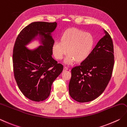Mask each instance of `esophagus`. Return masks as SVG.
Instances as JSON below:
<instances>
[{"label": "esophagus", "mask_w": 127, "mask_h": 127, "mask_svg": "<svg viewBox=\"0 0 127 127\" xmlns=\"http://www.w3.org/2000/svg\"><path fill=\"white\" fill-rule=\"evenodd\" d=\"M68 69V68L67 66H64V69H63V70H64V71H65V70H67Z\"/></svg>", "instance_id": "1"}]
</instances>
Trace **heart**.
Returning <instances> with one entry per match:
<instances>
[{
  "label": "heart",
  "mask_w": 127,
  "mask_h": 127,
  "mask_svg": "<svg viewBox=\"0 0 127 127\" xmlns=\"http://www.w3.org/2000/svg\"><path fill=\"white\" fill-rule=\"evenodd\" d=\"M94 45L93 35L77 29H69L63 32L61 41H56L52 46L54 57L61 60L68 52L65 63L73 64L76 61L83 62L90 55Z\"/></svg>",
  "instance_id": "b5f03b06"
}]
</instances>
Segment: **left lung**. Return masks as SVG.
I'll list each match as a JSON object with an SVG mask.
<instances>
[{
  "label": "left lung",
  "mask_w": 127,
  "mask_h": 127,
  "mask_svg": "<svg viewBox=\"0 0 127 127\" xmlns=\"http://www.w3.org/2000/svg\"><path fill=\"white\" fill-rule=\"evenodd\" d=\"M113 41L105 31L90 55L72 68L69 84V95L79 102H87L101 95L112 75L115 63Z\"/></svg>",
  "instance_id": "left-lung-1"
}]
</instances>
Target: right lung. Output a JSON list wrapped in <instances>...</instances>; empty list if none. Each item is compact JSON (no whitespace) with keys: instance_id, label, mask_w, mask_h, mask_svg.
Listing matches in <instances>:
<instances>
[{"instance_id":"1","label":"right lung","mask_w":127,"mask_h":127,"mask_svg":"<svg viewBox=\"0 0 127 127\" xmlns=\"http://www.w3.org/2000/svg\"><path fill=\"white\" fill-rule=\"evenodd\" d=\"M56 22H34L22 30L15 42L12 62L14 78L23 95L32 101L48 98L54 80L63 70V65L52 58L54 39L51 36ZM39 34L43 46L34 51L25 45Z\"/></svg>"}]
</instances>
